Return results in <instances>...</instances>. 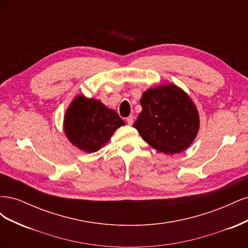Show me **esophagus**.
Segmentation results:
<instances>
[{"instance_id": "1", "label": "esophagus", "mask_w": 248, "mask_h": 248, "mask_svg": "<svg viewBox=\"0 0 248 248\" xmlns=\"http://www.w3.org/2000/svg\"><path fill=\"white\" fill-rule=\"evenodd\" d=\"M126 122H127V124H128V125H132L133 124V117L129 116L128 118L126 119Z\"/></svg>"}]
</instances>
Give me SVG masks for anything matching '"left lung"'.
I'll return each mask as SVG.
<instances>
[{"label":"left lung","mask_w":248,"mask_h":248,"mask_svg":"<svg viewBox=\"0 0 248 248\" xmlns=\"http://www.w3.org/2000/svg\"><path fill=\"white\" fill-rule=\"evenodd\" d=\"M140 102L142 110L133 127L150 146L171 155L191 145L199 132L200 117L182 89L172 84L148 89Z\"/></svg>","instance_id":"1"}]
</instances>
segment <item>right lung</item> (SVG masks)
Masks as SVG:
<instances>
[{"label":"right lung","mask_w":248,"mask_h":248,"mask_svg":"<svg viewBox=\"0 0 248 248\" xmlns=\"http://www.w3.org/2000/svg\"><path fill=\"white\" fill-rule=\"evenodd\" d=\"M125 125L114 109L93 98L78 95L64 117V131L72 145L93 153L107 144L119 127Z\"/></svg>","instance_id":"1"}]
</instances>
